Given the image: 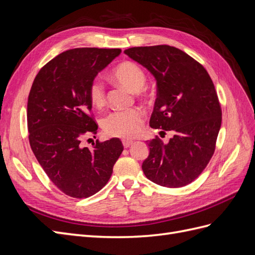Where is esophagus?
Segmentation results:
<instances>
[{"label": "esophagus", "mask_w": 255, "mask_h": 255, "mask_svg": "<svg viewBox=\"0 0 255 255\" xmlns=\"http://www.w3.org/2000/svg\"><path fill=\"white\" fill-rule=\"evenodd\" d=\"M122 144L125 148H129L133 144V140H122Z\"/></svg>", "instance_id": "obj_1"}]
</instances>
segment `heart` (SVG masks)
<instances>
[{"mask_svg":"<svg viewBox=\"0 0 255 255\" xmlns=\"http://www.w3.org/2000/svg\"><path fill=\"white\" fill-rule=\"evenodd\" d=\"M112 78L122 86L132 91H140L146 84V75L142 69L133 61H123L112 71ZM88 98L97 109L106 104V91L103 83L95 79L89 85ZM144 122V113L141 109L112 112L103 118L102 128L110 137L130 139L140 133Z\"/></svg>","mask_w":255,"mask_h":255,"instance_id":"b5f03b06","label":"heart"}]
</instances>
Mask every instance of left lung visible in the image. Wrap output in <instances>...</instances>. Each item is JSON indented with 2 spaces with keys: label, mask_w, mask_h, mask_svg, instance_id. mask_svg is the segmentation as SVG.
<instances>
[{
  "label": "left lung",
  "mask_w": 255,
  "mask_h": 255,
  "mask_svg": "<svg viewBox=\"0 0 255 255\" xmlns=\"http://www.w3.org/2000/svg\"><path fill=\"white\" fill-rule=\"evenodd\" d=\"M155 76L157 98L150 119L152 128L173 137L148 141L142 171L150 181L168 188L195 181L210 163L221 126V106L205 68L188 54L167 44L125 51Z\"/></svg>",
  "instance_id": "1"
}]
</instances>
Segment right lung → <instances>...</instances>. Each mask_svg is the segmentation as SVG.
I'll return each mask as SVG.
<instances>
[{
  "label": "right lung",
  "mask_w": 255,
  "mask_h": 255,
  "mask_svg": "<svg viewBox=\"0 0 255 255\" xmlns=\"http://www.w3.org/2000/svg\"><path fill=\"white\" fill-rule=\"evenodd\" d=\"M120 52L99 48L65 51L40 69L30 88V148L49 179L69 197L88 198L101 190L123 151L118 138L96 140L92 149L82 142L98 132L89 85Z\"/></svg>",
  "instance_id": "right-lung-1"
}]
</instances>
